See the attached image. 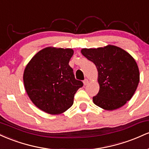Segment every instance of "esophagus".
Returning a JSON list of instances; mask_svg holds the SVG:
<instances>
[{"instance_id":"34e87169","label":"esophagus","mask_w":149,"mask_h":149,"mask_svg":"<svg viewBox=\"0 0 149 149\" xmlns=\"http://www.w3.org/2000/svg\"><path fill=\"white\" fill-rule=\"evenodd\" d=\"M88 83H89V80L88 79H85L83 80V84H84V85H87L88 84Z\"/></svg>"}]
</instances>
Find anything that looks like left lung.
Masks as SVG:
<instances>
[{"instance_id": "1", "label": "left lung", "mask_w": 149, "mask_h": 149, "mask_svg": "<svg viewBox=\"0 0 149 149\" xmlns=\"http://www.w3.org/2000/svg\"><path fill=\"white\" fill-rule=\"evenodd\" d=\"M81 53L95 64L98 71L100 91L93 97L94 104L113 111L131 100L139 84V71L129 53L111 45L82 49Z\"/></svg>"}]
</instances>
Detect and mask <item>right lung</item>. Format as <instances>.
I'll return each mask as SVG.
<instances>
[{"label":"right lung","mask_w":149,"mask_h":149,"mask_svg":"<svg viewBox=\"0 0 149 149\" xmlns=\"http://www.w3.org/2000/svg\"><path fill=\"white\" fill-rule=\"evenodd\" d=\"M73 54L72 49L47 47L26 66L23 80L27 95L45 113L57 115L66 111L73 105L77 90L83 87L69 64Z\"/></svg>","instance_id":"add662e5"}]
</instances>
